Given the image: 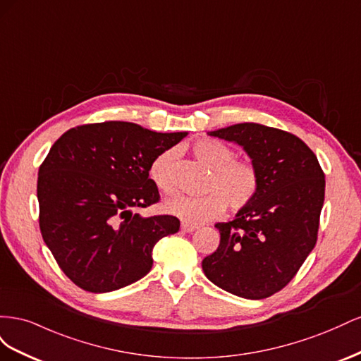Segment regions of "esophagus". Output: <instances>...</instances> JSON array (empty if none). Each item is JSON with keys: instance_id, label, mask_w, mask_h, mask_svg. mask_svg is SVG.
Here are the masks:
<instances>
[{"instance_id": "esophagus-1", "label": "esophagus", "mask_w": 361, "mask_h": 361, "mask_svg": "<svg viewBox=\"0 0 361 361\" xmlns=\"http://www.w3.org/2000/svg\"><path fill=\"white\" fill-rule=\"evenodd\" d=\"M180 228H182V231H183V232H188V233H191V232H194V231H197V228H199V226H194V224H188V223H182Z\"/></svg>"}]
</instances>
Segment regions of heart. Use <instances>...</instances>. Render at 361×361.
Masks as SVG:
<instances>
[{
    "label": "heart",
    "instance_id": "b5f03b06",
    "mask_svg": "<svg viewBox=\"0 0 361 361\" xmlns=\"http://www.w3.org/2000/svg\"><path fill=\"white\" fill-rule=\"evenodd\" d=\"M192 155L211 170L202 197L178 194L164 203L170 215L188 224H202L220 216L226 204L232 211L245 207L259 190V171L251 161L235 159L232 147L218 140H200L192 146ZM178 150L167 149L159 154L149 167V178L161 192H171L176 188Z\"/></svg>",
    "mask_w": 361,
    "mask_h": 361
}]
</instances>
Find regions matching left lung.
<instances>
[{"instance_id": "8db88e82", "label": "left lung", "mask_w": 361, "mask_h": 361, "mask_svg": "<svg viewBox=\"0 0 361 361\" xmlns=\"http://www.w3.org/2000/svg\"><path fill=\"white\" fill-rule=\"evenodd\" d=\"M241 146L259 171V190L235 220L216 223L220 245L202 262L214 285L247 300L281 290L318 239L325 176L297 135L259 123L207 133Z\"/></svg>"}]
</instances>
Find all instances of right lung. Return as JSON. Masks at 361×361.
<instances>
[{
  "label": "right lung",
  "mask_w": 361,
  "mask_h": 361,
  "mask_svg": "<svg viewBox=\"0 0 361 361\" xmlns=\"http://www.w3.org/2000/svg\"><path fill=\"white\" fill-rule=\"evenodd\" d=\"M187 134L104 122L72 128L52 145L39 169V224L43 241L76 286L111 292L152 269V250L176 233L180 221L134 211L159 200L150 164Z\"/></svg>",
  "instance_id": "1"
}]
</instances>
